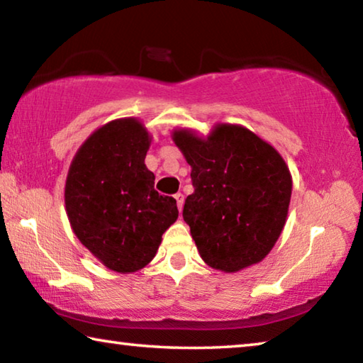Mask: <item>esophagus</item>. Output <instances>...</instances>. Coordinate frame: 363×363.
Returning <instances> with one entry per match:
<instances>
[{"mask_svg": "<svg viewBox=\"0 0 363 363\" xmlns=\"http://www.w3.org/2000/svg\"><path fill=\"white\" fill-rule=\"evenodd\" d=\"M174 199H176V203H177V208H179V211H182V206H184V195L179 192V194L174 195Z\"/></svg>", "mask_w": 363, "mask_h": 363, "instance_id": "1", "label": "esophagus"}]
</instances>
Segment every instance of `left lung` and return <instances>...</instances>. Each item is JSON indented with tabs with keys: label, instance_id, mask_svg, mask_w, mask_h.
<instances>
[{
	"label": "left lung",
	"instance_id": "obj_1",
	"mask_svg": "<svg viewBox=\"0 0 363 363\" xmlns=\"http://www.w3.org/2000/svg\"><path fill=\"white\" fill-rule=\"evenodd\" d=\"M171 138L192 168L182 216L201 259L227 274L261 262L286 223L293 181L285 160L240 125L218 123L206 138L179 128Z\"/></svg>",
	"mask_w": 363,
	"mask_h": 363
}]
</instances>
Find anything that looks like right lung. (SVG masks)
<instances>
[{
  "label": "right lung",
  "mask_w": 363,
  "mask_h": 363,
  "mask_svg": "<svg viewBox=\"0 0 363 363\" xmlns=\"http://www.w3.org/2000/svg\"><path fill=\"white\" fill-rule=\"evenodd\" d=\"M152 136L138 118L97 128L73 157L65 211L78 240L107 269L138 272L155 257L164 230L179 216L160 195L144 160Z\"/></svg>",
  "instance_id": "right-lung-1"
}]
</instances>
